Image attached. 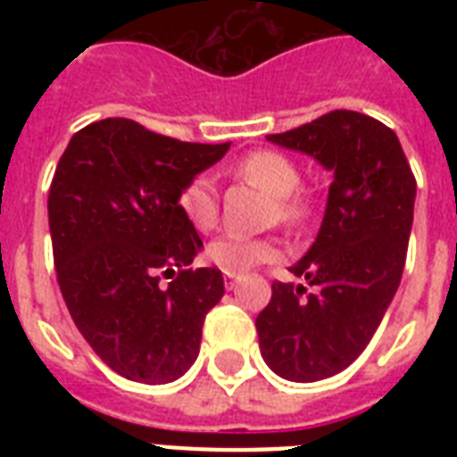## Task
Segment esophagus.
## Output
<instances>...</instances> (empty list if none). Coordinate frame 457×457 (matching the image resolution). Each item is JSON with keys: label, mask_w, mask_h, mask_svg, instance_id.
Returning <instances> with one entry per match:
<instances>
[{"label": "esophagus", "mask_w": 457, "mask_h": 457, "mask_svg": "<svg viewBox=\"0 0 457 457\" xmlns=\"http://www.w3.org/2000/svg\"><path fill=\"white\" fill-rule=\"evenodd\" d=\"M237 282H239V275H235V272H225V287H228V289H235Z\"/></svg>", "instance_id": "esophagus-1"}]
</instances>
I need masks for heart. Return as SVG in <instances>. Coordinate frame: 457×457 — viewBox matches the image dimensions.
<instances>
[{
  "instance_id": "heart-1",
  "label": "heart",
  "mask_w": 457,
  "mask_h": 457,
  "mask_svg": "<svg viewBox=\"0 0 457 457\" xmlns=\"http://www.w3.org/2000/svg\"><path fill=\"white\" fill-rule=\"evenodd\" d=\"M235 175L256 182L275 196L272 218L287 228H299L312 211L311 194L296 189L301 179L299 165L279 152H251L237 161ZM179 211L199 232H208L218 222V187L208 172H201L185 185L179 194ZM278 253L275 242L265 237L222 235L208 244V258L225 272H246L261 263H268Z\"/></svg>"
}]
</instances>
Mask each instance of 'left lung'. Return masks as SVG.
I'll return each instance as SVG.
<instances>
[{
    "label": "left lung",
    "mask_w": 457,
    "mask_h": 457,
    "mask_svg": "<svg viewBox=\"0 0 457 457\" xmlns=\"http://www.w3.org/2000/svg\"><path fill=\"white\" fill-rule=\"evenodd\" d=\"M268 142L334 172L315 242L272 282L256 318L261 355L289 382H320L346 370L394 301L411 239L415 178L396 132L355 111H332Z\"/></svg>",
    "instance_id": "1"
}]
</instances>
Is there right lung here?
Here are the masks:
<instances>
[{"label": "right lung", "mask_w": 457, "mask_h": 457, "mask_svg": "<svg viewBox=\"0 0 457 457\" xmlns=\"http://www.w3.org/2000/svg\"><path fill=\"white\" fill-rule=\"evenodd\" d=\"M228 149L106 118L75 132L56 165L46 208L61 294L89 346L125 379L175 382L199 355L204 318L225 285L218 268L187 270L204 242L178 201ZM161 274L176 279L163 287Z\"/></svg>", "instance_id": "obj_1"}]
</instances>
